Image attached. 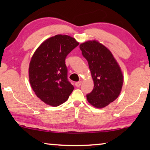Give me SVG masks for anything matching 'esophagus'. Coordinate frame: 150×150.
<instances>
[{"mask_svg":"<svg viewBox=\"0 0 150 150\" xmlns=\"http://www.w3.org/2000/svg\"><path fill=\"white\" fill-rule=\"evenodd\" d=\"M81 83H82V81H78V82H76L75 83V86L77 87H79L80 86H81Z\"/></svg>","mask_w":150,"mask_h":150,"instance_id":"1","label":"esophagus"}]
</instances>
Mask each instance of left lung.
<instances>
[{"label": "left lung", "instance_id": "left-lung-1", "mask_svg": "<svg viewBox=\"0 0 150 150\" xmlns=\"http://www.w3.org/2000/svg\"><path fill=\"white\" fill-rule=\"evenodd\" d=\"M82 54L87 60L94 81L92 92L87 95L94 107L103 108L115 101L121 93L124 76L111 52L96 40L81 44Z\"/></svg>", "mask_w": 150, "mask_h": 150}]
</instances>
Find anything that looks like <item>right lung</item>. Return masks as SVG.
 <instances>
[{"label":"right lung","mask_w":150,"mask_h":150,"mask_svg":"<svg viewBox=\"0 0 150 150\" xmlns=\"http://www.w3.org/2000/svg\"><path fill=\"white\" fill-rule=\"evenodd\" d=\"M79 44L74 38L57 34L44 40L33 54L28 69L30 86L46 105H62L72 93L74 87L67 80L65 60Z\"/></svg>","instance_id":"right-lung-1"}]
</instances>
